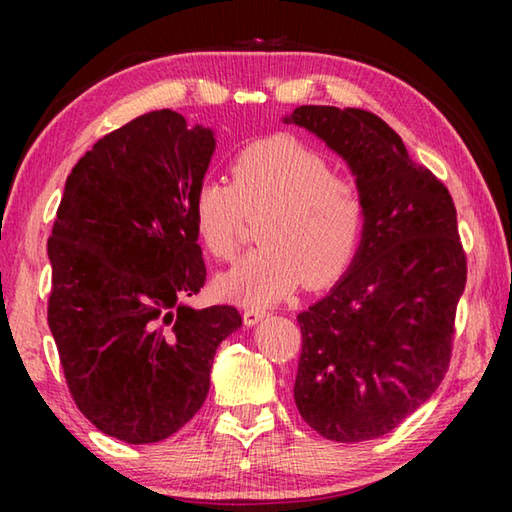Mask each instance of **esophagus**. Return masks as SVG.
Segmentation results:
<instances>
[{"label":"esophagus","instance_id":"34e87169","mask_svg":"<svg viewBox=\"0 0 512 512\" xmlns=\"http://www.w3.org/2000/svg\"><path fill=\"white\" fill-rule=\"evenodd\" d=\"M262 319H266L264 310H257V308L244 310V325H246V328H253V325H257Z\"/></svg>","mask_w":512,"mask_h":512}]
</instances>
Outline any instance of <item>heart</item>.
<instances>
[{"label": "heart", "mask_w": 512, "mask_h": 512, "mask_svg": "<svg viewBox=\"0 0 512 512\" xmlns=\"http://www.w3.org/2000/svg\"><path fill=\"white\" fill-rule=\"evenodd\" d=\"M246 213H266L259 224L264 246L217 277V292L250 308L286 299L301 279L330 284L350 266L365 224L354 184L288 136L244 147L231 165V182L204 178L193 193L195 235L224 262L237 255Z\"/></svg>", "instance_id": "heart-1"}]
</instances>
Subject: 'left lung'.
Segmentation results:
<instances>
[{"mask_svg": "<svg viewBox=\"0 0 512 512\" xmlns=\"http://www.w3.org/2000/svg\"><path fill=\"white\" fill-rule=\"evenodd\" d=\"M284 123L341 156L365 204L350 268L297 317L295 405L323 438L374 440L424 405L449 369L466 284L458 215L447 187L376 114L301 105Z\"/></svg>", "mask_w": 512, "mask_h": 512, "instance_id": "obj_1", "label": "left lung"}]
</instances>
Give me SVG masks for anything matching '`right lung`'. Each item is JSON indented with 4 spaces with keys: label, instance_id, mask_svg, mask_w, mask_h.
I'll use <instances>...</instances> for the list:
<instances>
[{
    "label": "right lung",
    "instance_id": "obj_1",
    "mask_svg": "<svg viewBox=\"0 0 512 512\" xmlns=\"http://www.w3.org/2000/svg\"><path fill=\"white\" fill-rule=\"evenodd\" d=\"M211 127L171 110L134 118L76 162L48 239V325L76 407L105 436L151 444L209 394L233 306L193 308L206 266L191 202Z\"/></svg>",
    "mask_w": 512,
    "mask_h": 512
}]
</instances>
